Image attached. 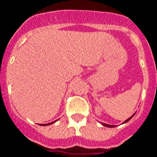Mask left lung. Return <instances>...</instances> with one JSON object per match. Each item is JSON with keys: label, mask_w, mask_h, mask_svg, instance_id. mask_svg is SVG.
Listing matches in <instances>:
<instances>
[{"label": "left lung", "mask_w": 157, "mask_h": 157, "mask_svg": "<svg viewBox=\"0 0 157 157\" xmlns=\"http://www.w3.org/2000/svg\"><path fill=\"white\" fill-rule=\"evenodd\" d=\"M133 116H134V114H133V115H132V117H129V118H128V120H126L124 121V122H123V123H126V122H128V121L130 120V119H131V118H132V117H133ZM102 124L104 125V126H105V127H107V128H115V126H113V125H108V124H105V123H102Z\"/></svg>", "instance_id": "left-lung-1"}]
</instances>
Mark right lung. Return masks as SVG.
<instances>
[{
    "label": "right lung",
    "instance_id": "obj_1",
    "mask_svg": "<svg viewBox=\"0 0 157 157\" xmlns=\"http://www.w3.org/2000/svg\"><path fill=\"white\" fill-rule=\"evenodd\" d=\"M55 121H53V122H55ZM53 122H51V123H48V124H41V126H48V125H50V124H52Z\"/></svg>",
    "mask_w": 157,
    "mask_h": 157
}]
</instances>
